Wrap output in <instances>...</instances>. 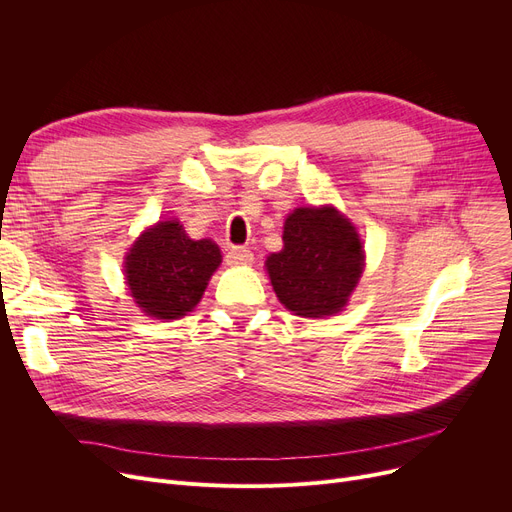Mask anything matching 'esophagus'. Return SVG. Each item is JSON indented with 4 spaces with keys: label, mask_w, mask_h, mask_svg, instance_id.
I'll return each instance as SVG.
<instances>
[{
    "label": "esophagus",
    "mask_w": 512,
    "mask_h": 512,
    "mask_svg": "<svg viewBox=\"0 0 512 512\" xmlns=\"http://www.w3.org/2000/svg\"><path fill=\"white\" fill-rule=\"evenodd\" d=\"M253 261V253L247 247H230L226 251L228 265H249Z\"/></svg>",
    "instance_id": "1"
}]
</instances>
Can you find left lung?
Masks as SVG:
<instances>
[{"label":"left lung","instance_id":"obj_1","mask_svg":"<svg viewBox=\"0 0 512 512\" xmlns=\"http://www.w3.org/2000/svg\"><path fill=\"white\" fill-rule=\"evenodd\" d=\"M284 249L265 261L280 303L294 315L338 313L363 272L361 238L334 207H301L284 224Z\"/></svg>","mask_w":512,"mask_h":512}]
</instances>
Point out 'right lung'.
Wrapping results in <instances>:
<instances>
[{
  "mask_svg": "<svg viewBox=\"0 0 512 512\" xmlns=\"http://www.w3.org/2000/svg\"><path fill=\"white\" fill-rule=\"evenodd\" d=\"M222 253L209 238H188L178 222H159L137 240L126 257V280L147 315L176 319L203 297Z\"/></svg>",
  "mask_w": 512,
  "mask_h": 512,
  "instance_id": "add662e5",
  "label": "right lung"
}]
</instances>
